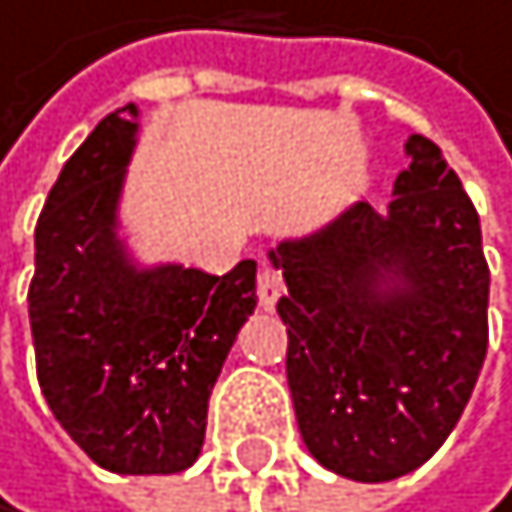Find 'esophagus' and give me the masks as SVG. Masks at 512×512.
I'll return each instance as SVG.
<instances>
[{"mask_svg":"<svg viewBox=\"0 0 512 512\" xmlns=\"http://www.w3.org/2000/svg\"><path fill=\"white\" fill-rule=\"evenodd\" d=\"M280 293H283V280L280 274L274 271L271 264H264L261 271H258V300L264 309H274V303L280 300Z\"/></svg>","mask_w":512,"mask_h":512,"instance_id":"1","label":"esophagus"}]
</instances>
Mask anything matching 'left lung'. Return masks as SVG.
I'll list each match as a JSON object with an SVG mask.
<instances>
[{"label": "left lung", "mask_w": 512, "mask_h": 512, "mask_svg": "<svg viewBox=\"0 0 512 512\" xmlns=\"http://www.w3.org/2000/svg\"><path fill=\"white\" fill-rule=\"evenodd\" d=\"M387 212L355 203L271 251L287 280V384L322 468L381 484L435 455L487 355L478 209L439 144L406 141Z\"/></svg>", "instance_id": "obj_1"}]
</instances>
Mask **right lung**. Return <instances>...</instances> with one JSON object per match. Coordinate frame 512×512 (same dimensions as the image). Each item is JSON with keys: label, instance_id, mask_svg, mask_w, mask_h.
Masks as SVG:
<instances>
[{"label": "right lung", "instance_id": "right-lung-1", "mask_svg": "<svg viewBox=\"0 0 512 512\" xmlns=\"http://www.w3.org/2000/svg\"><path fill=\"white\" fill-rule=\"evenodd\" d=\"M138 106L106 115L60 170L34 229L28 319L38 384L99 468L177 474L199 458L209 393L258 306V264L138 267L119 238Z\"/></svg>", "mask_w": 512, "mask_h": 512}]
</instances>
